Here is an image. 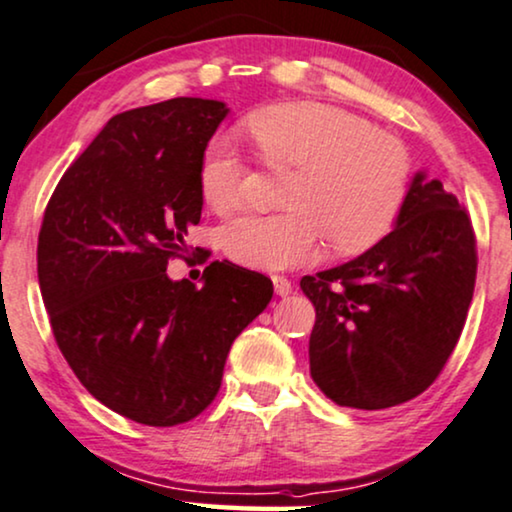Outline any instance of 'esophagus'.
Masks as SVG:
<instances>
[{
    "mask_svg": "<svg viewBox=\"0 0 512 512\" xmlns=\"http://www.w3.org/2000/svg\"><path fill=\"white\" fill-rule=\"evenodd\" d=\"M271 281H274V290H276V295L286 297V295L293 293V283H290L286 276H274V278H271Z\"/></svg>",
    "mask_w": 512,
    "mask_h": 512,
    "instance_id": "obj_1",
    "label": "esophagus"
}]
</instances>
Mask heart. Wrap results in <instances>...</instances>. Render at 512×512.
I'll return each mask as SVG.
<instances>
[{
	"label": "heart",
	"mask_w": 512,
	"mask_h": 512,
	"mask_svg": "<svg viewBox=\"0 0 512 512\" xmlns=\"http://www.w3.org/2000/svg\"><path fill=\"white\" fill-rule=\"evenodd\" d=\"M260 158L295 167L281 215H241L219 229L224 255L250 269H293L319 255L323 238L340 255L383 241L411 184L404 141L361 115L321 101H286L245 120ZM248 163L229 137H215L200 158L198 186L210 210L241 203Z\"/></svg>",
	"instance_id": "1"
}]
</instances>
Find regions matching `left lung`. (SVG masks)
I'll list each match as a JSON object with an SVG mask.
<instances>
[{
	"instance_id": "1",
	"label": "left lung",
	"mask_w": 512,
	"mask_h": 512,
	"mask_svg": "<svg viewBox=\"0 0 512 512\" xmlns=\"http://www.w3.org/2000/svg\"><path fill=\"white\" fill-rule=\"evenodd\" d=\"M475 274L468 212L442 181L418 172L383 241L300 281L316 309L314 383L349 409H390L418 397L461 338Z\"/></svg>"
}]
</instances>
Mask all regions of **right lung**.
I'll return each instance as SVG.
<instances>
[{
	"instance_id": "obj_1",
	"label": "right lung",
	"mask_w": 512,
	"mask_h": 512,
	"mask_svg": "<svg viewBox=\"0 0 512 512\" xmlns=\"http://www.w3.org/2000/svg\"><path fill=\"white\" fill-rule=\"evenodd\" d=\"M226 113L179 96L113 115L44 210L37 276L56 345L92 397L141 425L208 409L231 345L274 295L226 260L200 288L167 276L200 222V158Z\"/></svg>"
}]
</instances>
